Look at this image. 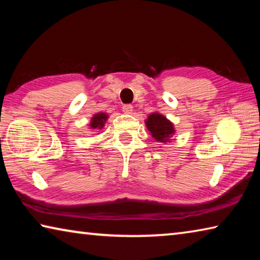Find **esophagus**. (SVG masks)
<instances>
[{
  "label": "esophagus",
  "mask_w": 260,
  "mask_h": 260,
  "mask_svg": "<svg viewBox=\"0 0 260 260\" xmlns=\"http://www.w3.org/2000/svg\"><path fill=\"white\" fill-rule=\"evenodd\" d=\"M122 112L126 113V114H131L132 112H133V107H132L131 104L122 105Z\"/></svg>",
  "instance_id": "esophagus-1"
}]
</instances>
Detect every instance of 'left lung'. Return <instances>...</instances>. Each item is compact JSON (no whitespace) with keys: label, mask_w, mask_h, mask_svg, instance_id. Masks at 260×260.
<instances>
[{"label":"left lung","mask_w":260,"mask_h":260,"mask_svg":"<svg viewBox=\"0 0 260 260\" xmlns=\"http://www.w3.org/2000/svg\"><path fill=\"white\" fill-rule=\"evenodd\" d=\"M146 126L151 136L157 142H170V139L175 133L174 126L165 116L153 112L146 120Z\"/></svg>","instance_id":"8db88e82"}]
</instances>
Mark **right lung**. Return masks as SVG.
Returning <instances> with one entry per match:
<instances>
[{"label": "right lung", "instance_id": "right-lung-1", "mask_svg": "<svg viewBox=\"0 0 260 260\" xmlns=\"http://www.w3.org/2000/svg\"><path fill=\"white\" fill-rule=\"evenodd\" d=\"M107 120H108V114L104 112H99L94 114V117L91 118L89 126L93 129H102Z\"/></svg>", "mask_w": 260, "mask_h": 260}]
</instances>
